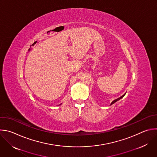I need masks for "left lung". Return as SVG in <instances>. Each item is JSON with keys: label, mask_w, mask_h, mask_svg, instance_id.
I'll use <instances>...</instances> for the list:
<instances>
[{"label": "left lung", "mask_w": 157, "mask_h": 157, "mask_svg": "<svg viewBox=\"0 0 157 157\" xmlns=\"http://www.w3.org/2000/svg\"><path fill=\"white\" fill-rule=\"evenodd\" d=\"M125 94H124L123 95H122V96H121V97H120V98H117V99H116V100H113V101L111 103V105H112V104H113L114 103H115V102H116V101H117L118 100H120L121 98H123V97L125 95Z\"/></svg>", "instance_id": "left-lung-1"}]
</instances>
